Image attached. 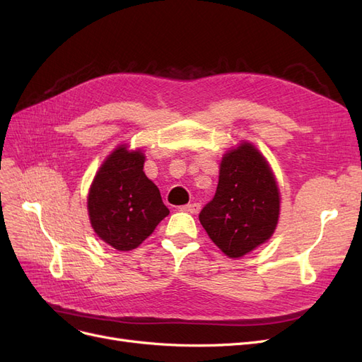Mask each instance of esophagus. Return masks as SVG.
I'll return each instance as SVG.
<instances>
[{"instance_id": "1", "label": "esophagus", "mask_w": 362, "mask_h": 362, "mask_svg": "<svg viewBox=\"0 0 362 362\" xmlns=\"http://www.w3.org/2000/svg\"><path fill=\"white\" fill-rule=\"evenodd\" d=\"M182 211H187V213H192V214H196L199 210H201V204H187V205H182L181 206Z\"/></svg>"}]
</instances>
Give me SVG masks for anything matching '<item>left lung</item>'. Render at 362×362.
<instances>
[{
	"mask_svg": "<svg viewBox=\"0 0 362 362\" xmlns=\"http://www.w3.org/2000/svg\"><path fill=\"white\" fill-rule=\"evenodd\" d=\"M279 189L266 157L249 141L226 151L213 201L199 221L213 243L240 258L273 235L279 221Z\"/></svg>",
	"mask_w": 362,
	"mask_h": 362,
	"instance_id": "left-lung-1",
	"label": "left lung"
}]
</instances>
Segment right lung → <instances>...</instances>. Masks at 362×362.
<instances>
[{
    "mask_svg": "<svg viewBox=\"0 0 362 362\" xmlns=\"http://www.w3.org/2000/svg\"><path fill=\"white\" fill-rule=\"evenodd\" d=\"M145 154L119 145L98 169L87 196L95 234L117 250H133L169 214L157 185L144 172Z\"/></svg>",
    "mask_w": 362,
    "mask_h": 362,
    "instance_id": "1",
    "label": "right lung"
}]
</instances>
